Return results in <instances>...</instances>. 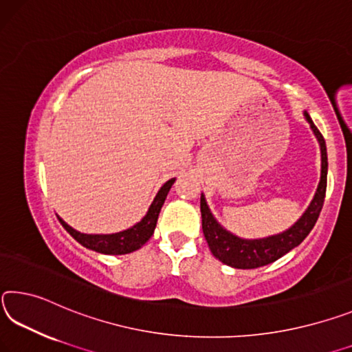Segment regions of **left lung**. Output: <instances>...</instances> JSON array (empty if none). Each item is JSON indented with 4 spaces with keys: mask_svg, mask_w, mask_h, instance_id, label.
Returning a JSON list of instances; mask_svg holds the SVG:
<instances>
[{
    "mask_svg": "<svg viewBox=\"0 0 352 352\" xmlns=\"http://www.w3.org/2000/svg\"><path fill=\"white\" fill-rule=\"evenodd\" d=\"M304 117L312 128L316 140L320 143L321 149V179L316 188V193L312 199V203L304 212L302 217L293 224L290 229L284 230V232L272 235L267 239H256V240H246L240 239L237 235L230 234L229 230L224 229L220 223H218L209 206L206 203L204 195H201V217H203V232L209 245L212 254H214L218 261L229 265L232 268H241V270H251L258 268L263 265H268L274 261H278L287 252L296 248L301 241L307 237L310 230L314 229L316 220H318L320 212L322 209V203H324L326 197V186H327V151H326V142L322 138L321 132L314 124L312 118L307 112H304Z\"/></svg>",
    "mask_w": 352,
    "mask_h": 352,
    "instance_id": "obj_1",
    "label": "left lung"
}]
</instances>
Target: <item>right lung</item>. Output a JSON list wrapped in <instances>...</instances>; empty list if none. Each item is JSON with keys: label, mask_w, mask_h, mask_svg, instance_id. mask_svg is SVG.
<instances>
[{"label": "right lung", "mask_w": 352, "mask_h": 352, "mask_svg": "<svg viewBox=\"0 0 352 352\" xmlns=\"http://www.w3.org/2000/svg\"><path fill=\"white\" fill-rule=\"evenodd\" d=\"M173 184H175V177L170 181H166L164 186L160 187V190L153 201V204L149 206L146 215L143 217L137 224H134V226L126 230H122V232L82 234L79 232V230L73 229L72 226H68L60 217L57 218H59L62 226L67 229V232L70 234L74 240L79 241L80 245L89 248V250L101 252V254H112V256L129 254L132 251L140 250V248L145 245L149 239H151V235L155 229V224H157L159 212L162 209L166 195H168Z\"/></svg>", "instance_id": "obj_1"}]
</instances>
